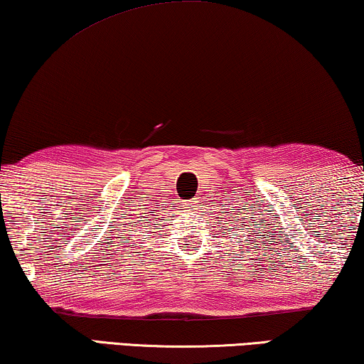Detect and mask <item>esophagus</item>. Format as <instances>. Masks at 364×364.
Returning a JSON list of instances; mask_svg holds the SVG:
<instances>
[{
  "instance_id": "1",
  "label": "esophagus",
  "mask_w": 364,
  "mask_h": 364,
  "mask_svg": "<svg viewBox=\"0 0 364 364\" xmlns=\"http://www.w3.org/2000/svg\"><path fill=\"white\" fill-rule=\"evenodd\" d=\"M184 209H186V210L196 209V200H184Z\"/></svg>"
}]
</instances>
